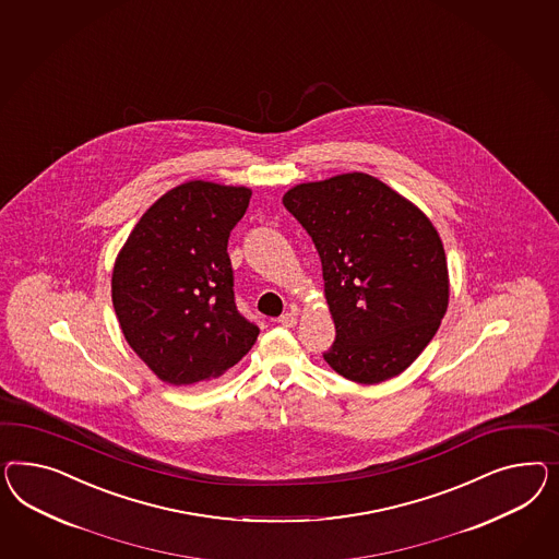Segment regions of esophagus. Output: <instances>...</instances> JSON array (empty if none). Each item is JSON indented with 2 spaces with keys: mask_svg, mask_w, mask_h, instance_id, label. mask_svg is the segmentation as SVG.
<instances>
[{
  "mask_svg": "<svg viewBox=\"0 0 559 559\" xmlns=\"http://www.w3.org/2000/svg\"><path fill=\"white\" fill-rule=\"evenodd\" d=\"M277 322L282 324V326H294L296 324V312H286V314H282L280 319H277Z\"/></svg>",
  "mask_w": 559,
  "mask_h": 559,
  "instance_id": "34e87169",
  "label": "esophagus"
}]
</instances>
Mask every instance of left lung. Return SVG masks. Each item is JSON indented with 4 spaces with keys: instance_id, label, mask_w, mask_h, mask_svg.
<instances>
[{
    "instance_id": "obj_1",
    "label": "left lung",
    "mask_w": 559,
    "mask_h": 559,
    "mask_svg": "<svg viewBox=\"0 0 559 559\" xmlns=\"http://www.w3.org/2000/svg\"><path fill=\"white\" fill-rule=\"evenodd\" d=\"M319 251L343 378L380 383L431 343L449 300L445 251L431 221L367 174L300 183L284 195Z\"/></svg>"
}]
</instances>
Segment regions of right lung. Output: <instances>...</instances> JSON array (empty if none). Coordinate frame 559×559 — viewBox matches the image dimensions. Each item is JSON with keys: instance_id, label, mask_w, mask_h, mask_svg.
Returning <instances> with one entry per match:
<instances>
[{"instance_id": "1", "label": "right lung", "mask_w": 559, "mask_h": 559, "mask_svg": "<svg viewBox=\"0 0 559 559\" xmlns=\"http://www.w3.org/2000/svg\"><path fill=\"white\" fill-rule=\"evenodd\" d=\"M249 200L247 188L181 183L144 212L116 259L112 304L120 329L163 382L216 378L255 345L259 326L235 304L226 253Z\"/></svg>"}]
</instances>
